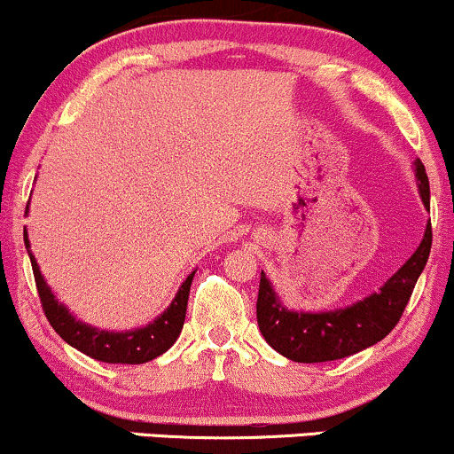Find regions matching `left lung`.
I'll return each mask as SVG.
<instances>
[{
  "mask_svg": "<svg viewBox=\"0 0 454 454\" xmlns=\"http://www.w3.org/2000/svg\"><path fill=\"white\" fill-rule=\"evenodd\" d=\"M414 173L420 200L425 209H429V179L420 160L414 161ZM429 252L431 222L427 223L425 237L416 252L393 278L384 281L378 293L331 311L288 309L262 270L256 303L260 333L273 350L294 363H326L361 352L382 341L397 325L429 260Z\"/></svg>",
  "mask_w": 454,
  "mask_h": 454,
  "instance_id": "left-lung-1",
  "label": "left lung"
}]
</instances>
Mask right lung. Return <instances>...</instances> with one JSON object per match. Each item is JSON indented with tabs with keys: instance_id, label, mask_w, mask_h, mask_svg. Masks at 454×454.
I'll list each match as a JSON object with an SVG mask.
<instances>
[{
	"instance_id": "right-lung-1",
	"label": "right lung",
	"mask_w": 454,
	"mask_h": 454,
	"mask_svg": "<svg viewBox=\"0 0 454 454\" xmlns=\"http://www.w3.org/2000/svg\"><path fill=\"white\" fill-rule=\"evenodd\" d=\"M29 207L25 209L27 215ZM25 237V247H27L31 269H34L35 286H38L40 301H43V309L46 320L51 322V326L55 328L57 335L61 337L66 343H70L72 348L81 350L87 356L96 358L102 363H123V364H140L158 358L160 354H164L179 337L181 328L185 322V309H187V299H190V286L194 279L196 270H192L187 275L181 288L176 290L173 303L164 309V314H160L153 322H149L147 326L132 328V331H102L85 322L76 320L70 314V309L64 303L55 299L53 290L46 284L43 273H40L38 262H35L34 254L29 249V237L27 231L23 232Z\"/></svg>"
}]
</instances>
